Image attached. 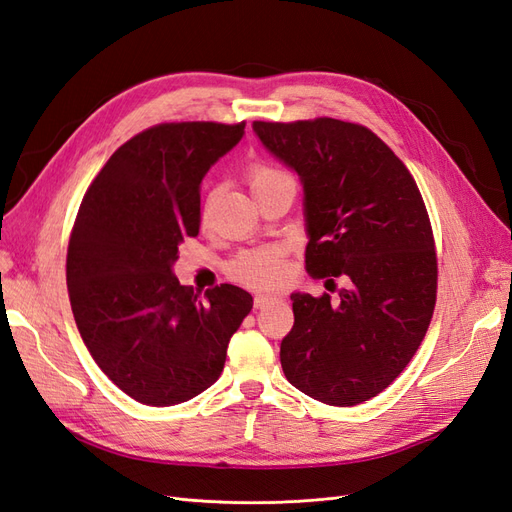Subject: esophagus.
Wrapping results in <instances>:
<instances>
[{
  "instance_id": "1",
  "label": "esophagus",
  "mask_w": 512,
  "mask_h": 512,
  "mask_svg": "<svg viewBox=\"0 0 512 512\" xmlns=\"http://www.w3.org/2000/svg\"><path fill=\"white\" fill-rule=\"evenodd\" d=\"M271 301H275L273 294H256V297H254V307L260 309V307H265Z\"/></svg>"
}]
</instances>
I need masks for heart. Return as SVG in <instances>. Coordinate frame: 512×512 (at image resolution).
Returning <instances> with one entry per match:
<instances>
[{"label": "heart", "instance_id": "1", "mask_svg": "<svg viewBox=\"0 0 512 512\" xmlns=\"http://www.w3.org/2000/svg\"><path fill=\"white\" fill-rule=\"evenodd\" d=\"M290 179L288 173L267 162H256L247 170V183H250L252 194L271 188V185ZM230 275L239 280L241 284L267 288L275 286L284 280L286 267H284V252L277 247H265V250H252L241 254L230 265Z\"/></svg>", "mask_w": 512, "mask_h": 512}]
</instances>
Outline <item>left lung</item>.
Returning a JSON list of instances; mask_svg holds the SVG:
<instances>
[{
  "instance_id": "left-lung-1",
  "label": "left lung",
  "mask_w": 512,
  "mask_h": 512,
  "mask_svg": "<svg viewBox=\"0 0 512 512\" xmlns=\"http://www.w3.org/2000/svg\"><path fill=\"white\" fill-rule=\"evenodd\" d=\"M252 128L301 177L307 273L348 282L337 303L327 292L292 294L284 374L322 404H363L406 369L436 307L438 258L423 196L406 164L361 123L318 117Z\"/></svg>"
}]
</instances>
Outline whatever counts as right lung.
Here are the masks:
<instances>
[{"instance_id": "right-lung-1", "label": "right lung", "mask_w": 512, "mask_h": 512, "mask_svg": "<svg viewBox=\"0 0 512 512\" xmlns=\"http://www.w3.org/2000/svg\"><path fill=\"white\" fill-rule=\"evenodd\" d=\"M241 123H158L123 143L87 188L70 232L66 280L87 350L145 406H175L220 378L252 294L179 284V243L200 228V183Z\"/></svg>"}]
</instances>
